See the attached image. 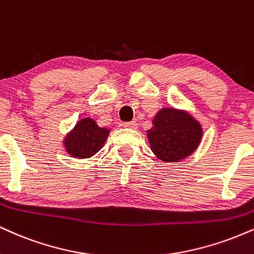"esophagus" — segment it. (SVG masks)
<instances>
[{"label": "esophagus", "instance_id": "34e87169", "mask_svg": "<svg viewBox=\"0 0 254 254\" xmlns=\"http://www.w3.org/2000/svg\"><path fill=\"white\" fill-rule=\"evenodd\" d=\"M124 127H127V129H137V122L132 121L129 122V123H124Z\"/></svg>", "mask_w": 254, "mask_h": 254}]
</instances>
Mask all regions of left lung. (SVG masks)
I'll use <instances>...</instances> for the list:
<instances>
[{
  "label": "left lung",
  "mask_w": 254,
  "mask_h": 254,
  "mask_svg": "<svg viewBox=\"0 0 254 254\" xmlns=\"http://www.w3.org/2000/svg\"><path fill=\"white\" fill-rule=\"evenodd\" d=\"M146 136L158 160L174 163L196 150L202 139V127L186 110L164 108L152 119V127L146 131Z\"/></svg>",
  "instance_id": "obj_1"
}]
</instances>
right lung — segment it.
<instances>
[{"label":"right lung","instance_id":"add662e5","mask_svg":"<svg viewBox=\"0 0 254 254\" xmlns=\"http://www.w3.org/2000/svg\"><path fill=\"white\" fill-rule=\"evenodd\" d=\"M110 130L98 127L92 118L85 117L65 136L63 143L65 150L73 158H90L104 146Z\"/></svg>","mask_w":254,"mask_h":254}]
</instances>
